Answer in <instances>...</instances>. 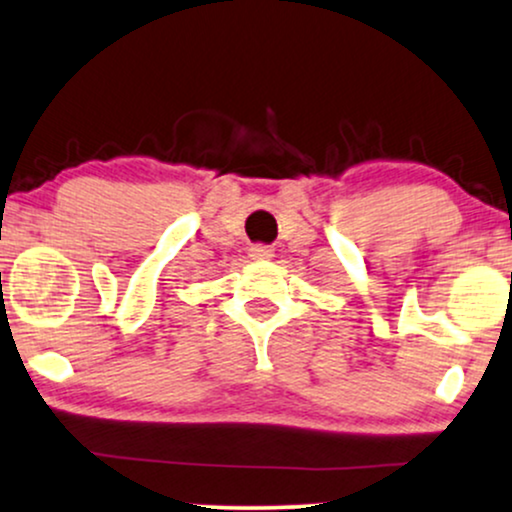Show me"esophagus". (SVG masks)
Masks as SVG:
<instances>
[{
	"mask_svg": "<svg viewBox=\"0 0 512 512\" xmlns=\"http://www.w3.org/2000/svg\"><path fill=\"white\" fill-rule=\"evenodd\" d=\"M249 256L256 258V261H263V258H273V249H270V246L256 244L249 249Z\"/></svg>",
	"mask_w": 512,
	"mask_h": 512,
	"instance_id": "esophagus-1",
	"label": "esophagus"
}]
</instances>
